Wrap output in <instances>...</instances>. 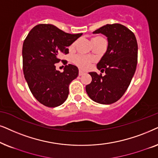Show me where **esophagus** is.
I'll return each mask as SVG.
<instances>
[{
  "label": "esophagus",
  "instance_id": "34e87169",
  "mask_svg": "<svg viewBox=\"0 0 158 158\" xmlns=\"http://www.w3.org/2000/svg\"><path fill=\"white\" fill-rule=\"evenodd\" d=\"M84 73H85V72H84L83 71H81V70H79V76H82Z\"/></svg>",
  "mask_w": 158,
  "mask_h": 158
}]
</instances>
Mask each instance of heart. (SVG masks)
<instances>
[{"mask_svg":"<svg viewBox=\"0 0 158 158\" xmlns=\"http://www.w3.org/2000/svg\"><path fill=\"white\" fill-rule=\"evenodd\" d=\"M106 40L103 37L100 36H96L92 38V43H98V42ZM73 45H71L72 47ZM73 62L76 65L80 67L81 69H88L92 62V59L89 56H77L73 58Z\"/></svg>","mask_w":158,"mask_h":158,"instance_id":"b5f03b06","label":"heart"}]
</instances>
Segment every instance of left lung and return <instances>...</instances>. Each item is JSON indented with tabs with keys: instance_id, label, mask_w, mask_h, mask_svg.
Masks as SVG:
<instances>
[{
	"instance_id": "1",
	"label": "left lung",
	"mask_w": 158,
	"mask_h": 158,
	"mask_svg": "<svg viewBox=\"0 0 158 158\" xmlns=\"http://www.w3.org/2000/svg\"><path fill=\"white\" fill-rule=\"evenodd\" d=\"M100 33L108 39V48L97 68L106 75L89 72L92 81L86 86V92L94 102L109 105L118 100L131 83L137 64L138 45L134 34L122 24H106L93 31Z\"/></svg>"
}]
</instances>
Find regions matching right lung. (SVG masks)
I'll list each match as a JSON object with an SVG mask.
<instances>
[{
  "label": "right lung",
  "instance_id": "add662e5",
  "mask_svg": "<svg viewBox=\"0 0 158 158\" xmlns=\"http://www.w3.org/2000/svg\"><path fill=\"white\" fill-rule=\"evenodd\" d=\"M82 33H66L52 24L33 27L24 40L22 48L23 71L33 96L44 106L55 108L68 98L69 86L79 75L73 65H66L64 71L56 69L62 54L69 53L67 47ZM65 64L66 62L63 60Z\"/></svg>",
  "mask_w": 158,
  "mask_h": 158
}]
</instances>
